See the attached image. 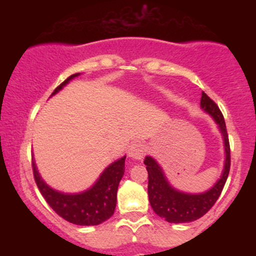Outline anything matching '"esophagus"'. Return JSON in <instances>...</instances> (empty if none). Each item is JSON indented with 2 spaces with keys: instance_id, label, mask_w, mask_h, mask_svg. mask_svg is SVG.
I'll list each match as a JSON object with an SVG mask.
<instances>
[{
  "instance_id": "esophagus-1",
  "label": "esophagus",
  "mask_w": 256,
  "mask_h": 256,
  "mask_svg": "<svg viewBox=\"0 0 256 256\" xmlns=\"http://www.w3.org/2000/svg\"><path fill=\"white\" fill-rule=\"evenodd\" d=\"M146 146L140 142H134L132 143L128 148V155L132 158H137V160H140L146 155Z\"/></svg>"
}]
</instances>
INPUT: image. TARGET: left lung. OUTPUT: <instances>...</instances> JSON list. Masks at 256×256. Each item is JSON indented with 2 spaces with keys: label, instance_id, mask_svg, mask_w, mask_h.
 Wrapping results in <instances>:
<instances>
[{
  "label": "left lung",
  "instance_id": "left-lung-1",
  "mask_svg": "<svg viewBox=\"0 0 256 256\" xmlns=\"http://www.w3.org/2000/svg\"><path fill=\"white\" fill-rule=\"evenodd\" d=\"M201 107L208 114H210L219 125L220 131L224 136L226 152L225 167L222 178L210 192L200 194V195H190V194L177 192L170 186L168 182L166 180L165 176L154 158L146 156L144 160V165L148 171L149 202H150L152 210L168 222H176V224L189 222L204 216L219 198L220 194L224 189L226 179L228 177V172H230V142H228L224 116L219 110L218 104L206 92H202Z\"/></svg>",
  "mask_w": 256,
  "mask_h": 256
}]
</instances>
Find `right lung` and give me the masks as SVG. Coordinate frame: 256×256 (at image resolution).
<instances>
[{"label":"right lung","mask_w":256,"mask_h":256,"mask_svg":"<svg viewBox=\"0 0 256 256\" xmlns=\"http://www.w3.org/2000/svg\"><path fill=\"white\" fill-rule=\"evenodd\" d=\"M76 76H78V73L72 74L62 82L52 95L62 89L64 85H66ZM32 171H34V182L44 200L61 218L77 225H98L110 219L114 214L118 185L125 171V156L108 166L91 189L76 195H66L49 188L40 179L34 161H32Z\"/></svg>","instance_id":"obj_1"}]
</instances>
